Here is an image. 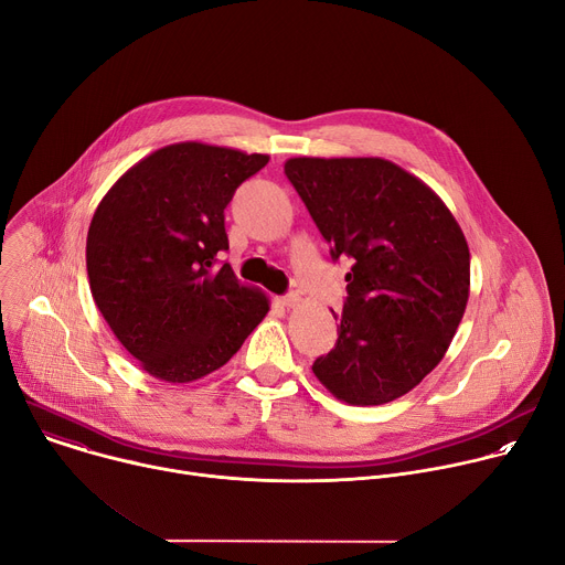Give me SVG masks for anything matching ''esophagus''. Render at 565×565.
I'll return each mask as SVG.
<instances>
[{
  "instance_id": "esophagus-1",
  "label": "esophagus",
  "mask_w": 565,
  "mask_h": 565,
  "mask_svg": "<svg viewBox=\"0 0 565 565\" xmlns=\"http://www.w3.org/2000/svg\"><path fill=\"white\" fill-rule=\"evenodd\" d=\"M279 303L281 306H297L299 303V292H295V290H290L288 295H284V297H279Z\"/></svg>"
}]
</instances>
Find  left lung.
Returning <instances> with one entry per match:
<instances>
[{"instance_id": "obj_1", "label": "left lung", "mask_w": 565, "mask_h": 565, "mask_svg": "<svg viewBox=\"0 0 565 565\" xmlns=\"http://www.w3.org/2000/svg\"><path fill=\"white\" fill-rule=\"evenodd\" d=\"M284 172L333 262H353L338 344L315 360V377L358 407L409 393L445 358L465 315L460 225L429 185L384 158L299 156Z\"/></svg>"}]
</instances>
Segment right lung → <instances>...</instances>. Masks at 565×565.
<instances>
[{"instance_id":"add662e5","label":"right lung","mask_w":565,"mask_h":565,"mask_svg":"<svg viewBox=\"0 0 565 565\" xmlns=\"http://www.w3.org/2000/svg\"><path fill=\"white\" fill-rule=\"evenodd\" d=\"M270 156L205 142L156 149L103 196L87 234L94 301L118 342L156 380L221 369L270 310L230 264L223 210Z\"/></svg>"}]
</instances>
